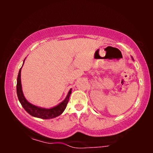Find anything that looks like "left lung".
Here are the masks:
<instances>
[{
  "instance_id": "8db88e82",
  "label": "left lung",
  "mask_w": 153,
  "mask_h": 153,
  "mask_svg": "<svg viewBox=\"0 0 153 153\" xmlns=\"http://www.w3.org/2000/svg\"><path fill=\"white\" fill-rule=\"evenodd\" d=\"M131 58H132V57H131ZM132 60H134V59H133V58H132Z\"/></svg>"
}]
</instances>
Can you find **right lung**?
Instances as JSON below:
<instances>
[{"label": "right lung", "mask_w": 153, "mask_h": 153, "mask_svg": "<svg viewBox=\"0 0 153 153\" xmlns=\"http://www.w3.org/2000/svg\"><path fill=\"white\" fill-rule=\"evenodd\" d=\"M25 59L24 60V63ZM23 63V65H24ZM22 68H20L18 76H17V83H16V93H17V97L19 101L20 102L21 104L23 106V108L28 112L29 114L32 116L36 117V118H42V119H51L56 118L64 111L65 109L67 104L69 102V98H70V94L72 93V89L70 90L68 92V95L65 97L63 101L60 102L57 106H53L51 108H45L37 106L33 104H30V102L27 101V100L25 98L24 93L22 91V82H21V71H22Z\"/></svg>", "instance_id": "obj_1"}]
</instances>
